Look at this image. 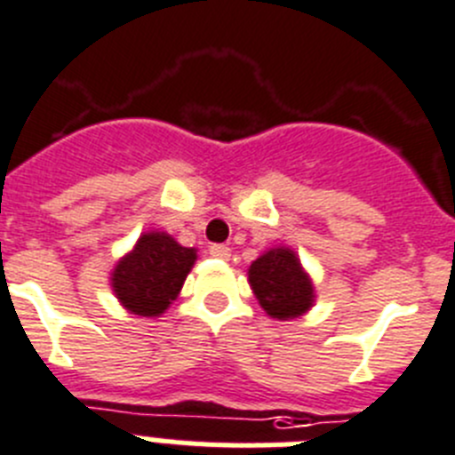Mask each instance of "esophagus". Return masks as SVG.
I'll use <instances>...</instances> for the list:
<instances>
[{"label": "esophagus", "instance_id": "1", "mask_svg": "<svg viewBox=\"0 0 455 455\" xmlns=\"http://www.w3.org/2000/svg\"><path fill=\"white\" fill-rule=\"evenodd\" d=\"M211 256L212 258H220V260H228L231 258V249L227 247V244H211Z\"/></svg>", "mask_w": 455, "mask_h": 455}]
</instances>
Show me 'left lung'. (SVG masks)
Here are the masks:
<instances>
[{
  "mask_svg": "<svg viewBox=\"0 0 455 455\" xmlns=\"http://www.w3.org/2000/svg\"><path fill=\"white\" fill-rule=\"evenodd\" d=\"M247 274L258 304L272 319L301 317L315 306L313 278L294 249H267L249 265Z\"/></svg>",
  "mask_w": 455,
  "mask_h": 455,
  "instance_id": "1",
  "label": "left lung"
}]
</instances>
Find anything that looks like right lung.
I'll return each instance as SVG.
<instances>
[{"label":"right lung","mask_w":455,"mask_h":455,"mask_svg":"<svg viewBox=\"0 0 455 455\" xmlns=\"http://www.w3.org/2000/svg\"><path fill=\"white\" fill-rule=\"evenodd\" d=\"M195 260V247H183L165 231H147L116 263L110 288L129 313L158 317L179 297Z\"/></svg>","instance_id":"right-lung-1"}]
</instances>
